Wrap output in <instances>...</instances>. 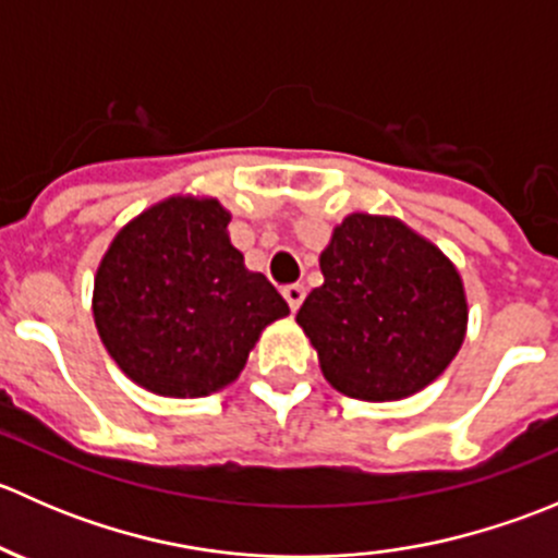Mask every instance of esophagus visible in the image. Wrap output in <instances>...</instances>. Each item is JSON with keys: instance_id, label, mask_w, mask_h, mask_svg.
<instances>
[{"instance_id": "esophagus-1", "label": "esophagus", "mask_w": 558, "mask_h": 558, "mask_svg": "<svg viewBox=\"0 0 558 558\" xmlns=\"http://www.w3.org/2000/svg\"><path fill=\"white\" fill-rule=\"evenodd\" d=\"M283 296H286V302H289L291 313H296V311H300L302 302H305V286H300V283L286 286V289H283Z\"/></svg>"}]
</instances>
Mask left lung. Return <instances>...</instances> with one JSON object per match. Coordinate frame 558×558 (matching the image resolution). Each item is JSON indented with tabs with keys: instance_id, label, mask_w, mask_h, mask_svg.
Segmentation results:
<instances>
[{
	"instance_id": "obj_1",
	"label": "left lung",
	"mask_w": 558,
	"mask_h": 558,
	"mask_svg": "<svg viewBox=\"0 0 558 558\" xmlns=\"http://www.w3.org/2000/svg\"><path fill=\"white\" fill-rule=\"evenodd\" d=\"M318 262L324 286L307 294L296 324L337 391L391 402L446 373L470 311L459 269L440 247L399 218L351 213Z\"/></svg>"
}]
</instances>
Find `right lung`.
Segmentation results:
<instances>
[{"mask_svg":"<svg viewBox=\"0 0 558 558\" xmlns=\"http://www.w3.org/2000/svg\"><path fill=\"white\" fill-rule=\"evenodd\" d=\"M213 196H170L112 238L94 278V324L134 384L194 399L229 386L289 305L251 272Z\"/></svg>","mask_w":558,"mask_h":558,"instance_id":"obj_1","label":"right lung"}]
</instances>
